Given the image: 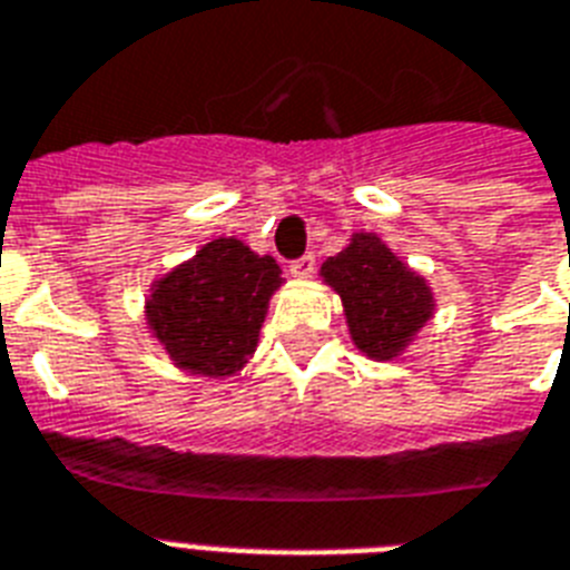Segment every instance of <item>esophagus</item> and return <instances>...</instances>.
I'll return each mask as SVG.
<instances>
[{"mask_svg":"<svg viewBox=\"0 0 570 570\" xmlns=\"http://www.w3.org/2000/svg\"><path fill=\"white\" fill-rule=\"evenodd\" d=\"M314 265H317V258H314L312 253H305V256H299L296 262H291L288 274L294 276V279H308V276L314 274Z\"/></svg>","mask_w":570,"mask_h":570,"instance_id":"34e87169","label":"esophagus"}]
</instances>
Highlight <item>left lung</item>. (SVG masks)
Instances as JSON below:
<instances>
[{
    "label": "left lung",
    "instance_id": "obj_1",
    "mask_svg": "<svg viewBox=\"0 0 570 570\" xmlns=\"http://www.w3.org/2000/svg\"><path fill=\"white\" fill-rule=\"evenodd\" d=\"M320 276L341 296L352 343L366 358H399L434 317L436 299L425 276L375 233H352L350 244L323 262Z\"/></svg>",
    "mask_w": 570,
    "mask_h": 570
}]
</instances>
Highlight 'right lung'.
Wrapping results in <instances>:
<instances>
[{
	"label": "right lung",
	"instance_id": "add662e5",
	"mask_svg": "<svg viewBox=\"0 0 570 570\" xmlns=\"http://www.w3.org/2000/svg\"><path fill=\"white\" fill-rule=\"evenodd\" d=\"M279 285L274 256H258L238 238L220 235L150 285L145 320L180 370L229 379L253 358Z\"/></svg>",
	"mask_w": 570,
	"mask_h": 570
}]
</instances>
